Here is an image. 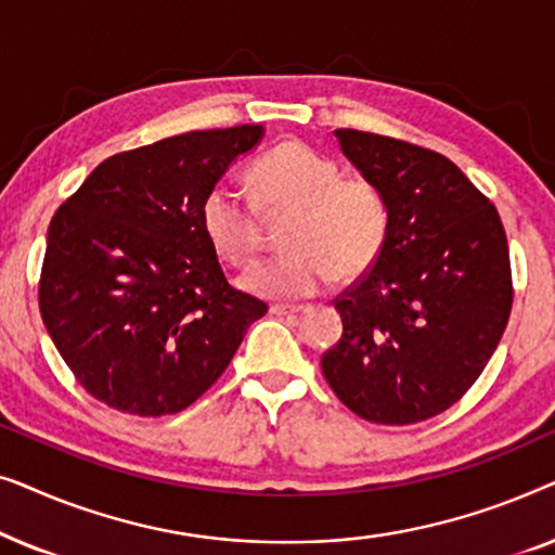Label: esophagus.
<instances>
[{"label":"esophagus","mask_w":555,"mask_h":555,"mask_svg":"<svg viewBox=\"0 0 555 555\" xmlns=\"http://www.w3.org/2000/svg\"><path fill=\"white\" fill-rule=\"evenodd\" d=\"M300 310H302L300 306H283V302H275V306H270L272 315H298Z\"/></svg>","instance_id":"34e87169"}]
</instances>
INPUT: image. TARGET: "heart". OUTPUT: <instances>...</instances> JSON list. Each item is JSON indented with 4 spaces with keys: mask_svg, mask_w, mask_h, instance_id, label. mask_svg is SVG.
I'll return each mask as SVG.
<instances>
[{
    "mask_svg": "<svg viewBox=\"0 0 555 555\" xmlns=\"http://www.w3.org/2000/svg\"><path fill=\"white\" fill-rule=\"evenodd\" d=\"M255 208L230 186H215L199 209L202 232L217 257L249 268L262 249L264 217L291 215V253L257 264L242 278L262 298H308L331 283H351L378 260L389 234V202L371 179L340 177V166L302 141L264 151L247 171Z\"/></svg>",
    "mask_w": 555,
    "mask_h": 555,
    "instance_id": "heart-1",
    "label": "heart"
}]
</instances>
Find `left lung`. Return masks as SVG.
<instances>
[{"instance_id":"left-lung-1","label":"left lung","mask_w":555,"mask_h":555,"mask_svg":"<svg viewBox=\"0 0 555 555\" xmlns=\"http://www.w3.org/2000/svg\"><path fill=\"white\" fill-rule=\"evenodd\" d=\"M336 135L391 222L378 260L333 300L344 336L323 353V376L361 420H431L477 382L511 318L503 222L437 151L353 128Z\"/></svg>"}]
</instances>
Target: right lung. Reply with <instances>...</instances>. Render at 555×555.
Here are the masks:
<instances>
[{"mask_svg": "<svg viewBox=\"0 0 555 555\" xmlns=\"http://www.w3.org/2000/svg\"><path fill=\"white\" fill-rule=\"evenodd\" d=\"M262 126L171 135L105 158L60 204L40 272L52 344L90 397L177 414L230 366L268 306L227 283L199 209Z\"/></svg>", "mask_w": 555, "mask_h": 555, "instance_id": "add662e5", "label": "right lung"}]
</instances>
